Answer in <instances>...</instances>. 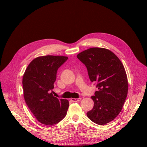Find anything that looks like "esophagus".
<instances>
[{
    "label": "esophagus",
    "instance_id": "34e87169",
    "mask_svg": "<svg viewBox=\"0 0 147 147\" xmlns=\"http://www.w3.org/2000/svg\"><path fill=\"white\" fill-rule=\"evenodd\" d=\"M81 99H82L81 97H79V98H78V99H74V98H72V99H71V100H72L74 102H78L80 100H81Z\"/></svg>",
    "mask_w": 147,
    "mask_h": 147
}]
</instances>
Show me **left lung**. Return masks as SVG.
<instances>
[{
	"mask_svg": "<svg viewBox=\"0 0 147 147\" xmlns=\"http://www.w3.org/2000/svg\"><path fill=\"white\" fill-rule=\"evenodd\" d=\"M77 57L98 88L91 96L94 104L87 116L96 124L104 125L118 116L125 102L128 90L125 69L118 57L105 48H91Z\"/></svg>",
	"mask_w": 147,
	"mask_h": 147,
	"instance_id": "left-lung-1",
	"label": "left lung"
}]
</instances>
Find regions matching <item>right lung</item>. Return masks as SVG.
<instances>
[{
    "label": "right lung",
    "instance_id": "obj_1",
    "mask_svg": "<svg viewBox=\"0 0 147 147\" xmlns=\"http://www.w3.org/2000/svg\"><path fill=\"white\" fill-rule=\"evenodd\" d=\"M67 57H38L29 64L23 78L24 98L30 112L39 122L53 125L66 116L69 101L52 94L57 70Z\"/></svg>",
    "mask_w": 147,
    "mask_h": 147
}]
</instances>
